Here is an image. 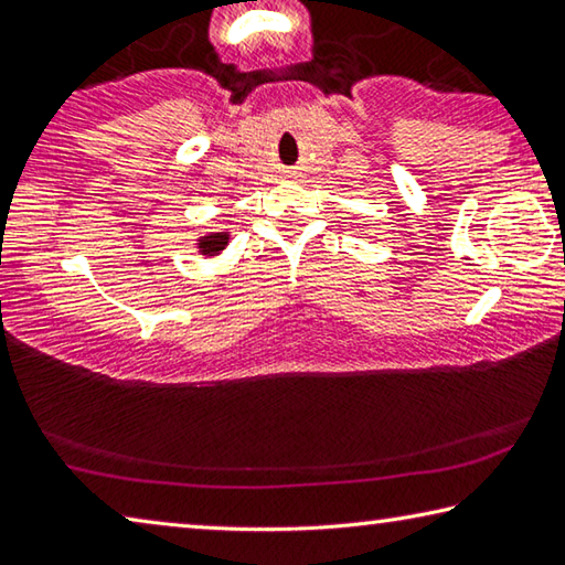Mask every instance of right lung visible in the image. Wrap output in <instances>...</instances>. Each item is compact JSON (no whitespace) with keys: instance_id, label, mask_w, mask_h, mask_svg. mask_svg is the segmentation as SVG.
<instances>
[{"instance_id":"right-lung-1","label":"right lung","mask_w":565,"mask_h":565,"mask_svg":"<svg viewBox=\"0 0 565 565\" xmlns=\"http://www.w3.org/2000/svg\"><path fill=\"white\" fill-rule=\"evenodd\" d=\"M226 244H228V232L206 234L199 238V252H202L204 256H216L218 252H224Z\"/></svg>"}]
</instances>
